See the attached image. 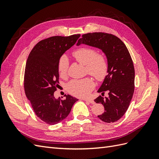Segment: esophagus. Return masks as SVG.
<instances>
[{"label":"esophagus","mask_w":159,"mask_h":159,"mask_svg":"<svg viewBox=\"0 0 159 159\" xmlns=\"http://www.w3.org/2000/svg\"><path fill=\"white\" fill-rule=\"evenodd\" d=\"M83 100H84V101H85V102H89V103H92V104L95 103L94 101L92 100V99H83Z\"/></svg>","instance_id":"1"}]
</instances>
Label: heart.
<instances>
[{
  "label": "heart",
  "mask_w": 159,
  "mask_h": 159,
  "mask_svg": "<svg viewBox=\"0 0 159 159\" xmlns=\"http://www.w3.org/2000/svg\"><path fill=\"white\" fill-rule=\"evenodd\" d=\"M72 56L79 63L85 66L86 71L98 80L102 81L108 73V61L103 54L95 49L82 47L75 50ZM69 61L66 56H61L57 63V71L60 77L64 78L68 73ZM94 88V82L90 77L80 80H72L67 84L68 92L76 97L87 96Z\"/></svg>",
  "instance_id": "1"
}]
</instances>
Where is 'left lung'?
Returning <instances> with one entry per match:
<instances>
[{"label":"left lung","mask_w":159,"mask_h":159,"mask_svg":"<svg viewBox=\"0 0 159 159\" xmlns=\"http://www.w3.org/2000/svg\"><path fill=\"white\" fill-rule=\"evenodd\" d=\"M77 46L84 44L102 50L107 57L109 69L98 92L102 95L94 99L102 103L105 112L98 117L105 123H113L126 113L134 90V69L129 50L124 43L111 34L93 32L83 34ZM105 91L109 97L103 98Z\"/></svg>","instance_id":"obj_1"}]
</instances>
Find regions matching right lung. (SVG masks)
Wrapping results in <instances>:
<instances>
[{
  "label": "right lung",
  "mask_w": 159,
  "mask_h": 159,
  "mask_svg": "<svg viewBox=\"0 0 159 159\" xmlns=\"http://www.w3.org/2000/svg\"><path fill=\"white\" fill-rule=\"evenodd\" d=\"M80 37H50L38 42L28 56L24 78L25 93L37 117L47 124L63 121L78 100L70 95H65L64 100L56 99L54 93L59 84L58 61Z\"/></svg>",
  "instance_id": "add662e5"
}]
</instances>
